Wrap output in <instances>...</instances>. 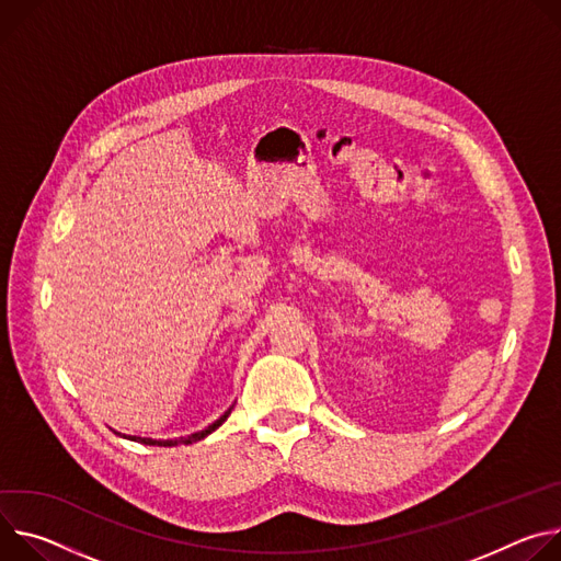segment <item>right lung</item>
<instances>
[{
	"instance_id": "add662e5",
	"label": "right lung",
	"mask_w": 561,
	"mask_h": 561,
	"mask_svg": "<svg viewBox=\"0 0 561 561\" xmlns=\"http://www.w3.org/2000/svg\"><path fill=\"white\" fill-rule=\"evenodd\" d=\"M233 408V405H231ZM231 408L225 412V414H220V419H216L211 425H207V427H203V430H198V432H192V434H186V437H178V439H151V437H122L124 439H129V442H138V444H145V446H162V448H171V446H180V444H184V446H190V444H196V442H203L205 437H209V434L214 432V430H218L225 421H227V416L231 414ZM119 434V432H117Z\"/></svg>"
}]
</instances>
